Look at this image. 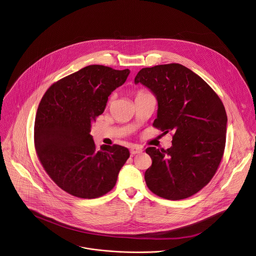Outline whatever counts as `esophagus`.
I'll list each match as a JSON object with an SVG mask.
<instances>
[{
	"instance_id": "obj_1",
	"label": "esophagus",
	"mask_w": 256,
	"mask_h": 256,
	"mask_svg": "<svg viewBox=\"0 0 256 256\" xmlns=\"http://www.w3.org/2000/svg\"><path fill=\"white\" fill-rule=\"evenodd\" d=\"M142 152V147L140 145H132L130 147V153L132 155H136V154H140Z\"/></svg>"
}]
</instances>
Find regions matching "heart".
Instances as JSON below:
<instances>
[{
    "instance_id": "heart-1",
    "label": "heart",
    "mask_w": 256,
    "mask_h": 256,
    "mask_svg": "<svg viewBox=\"0 0 256 256\" xmlns=\"http://www.w3.org/2000/svg\"><path fill=\"white\" fill-rule=\"evenodd\" d=\"M140 93H142V92H140Z\"/></svg>"
}]
</instances>
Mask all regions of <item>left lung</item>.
<instances>
[{
  "mask_svg": "<svg viewBox=\"0 0 256 256\" xmlns=\"http://www.w3.org/2000/svg\"><path fill=\"white\" fill-rule=\"evenodd\" d=\"M134 84H142L157 99L153 126L174 132L167 150L146 149L152 159L144 174L148 188L170 200L196 194L211 180L223 157L228 118L221 99L180 64L142 68Z\"/></svg>",
  "mask_w": 256,
  "mask_h": 256,
  "instance_id": "left-lung-1",
  "label": "left lung"
}]
</instances>
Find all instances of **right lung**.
I'll return each mask as SVG.
<instances>
[{
  "instance_id": "obj_1",
  "label": "right lung",
  "mask_w": 256,
  "mask_h": 256,
  "mask_svg": "<svg viewBox=\"0 0 256 256\" xmlns=\"http://www.w3.org/2000/svg\"><path fill=\"white\" fill-rule=\"evenodd\" d=\"M130 72L87 66L54 84L41 99L34 124L36 152L58 186L74 196L97 198L109 192L130 157L128 149L116 144L97 150L90 134L108 97Z\"/></svg>"
}]
</instances>
